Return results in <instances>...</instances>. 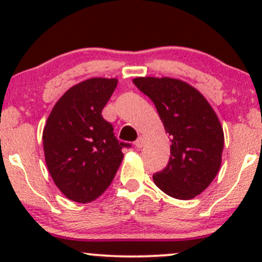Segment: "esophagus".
<instances>
[{"mask_svg":"<svg viewBox=\"0 0 262 262\" xmlns=\"http://www.w3.org/2000/svg\"><path fill=\"white\" fill-rule=\"evenodd\" d=\"M144 143H145V140H144V138H143V137H139L137 140H135L134 145L137 146L138 149H140V148H143V146H144Z\"/></svg>","mask_w":262,"mask_h":262,"instance_id":"esophagus-1","label":"esophagus"}]
</instances>
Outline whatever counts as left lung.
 Returning a JSON list of instances; mask_svg holds the SVG:
<instances>
[{
	"instance_id": "1",
	"label": "left lung",
	"mask_w": 262,
	"mask_h": 262,
	"mask_svg": "<svg viewBox=\"0 0 262 262\" xmlns=\"http://www.w3.org/2000/svg\"><path fill=\"white\" fill-rule=\"evenodd\" d=\"M134 85L154 102L171 137L170 159L155 172V185L177 200L203 192L218 173L224 134L217 114L188 83L170 77H137Z\"/></svg>"
}]
</instances>
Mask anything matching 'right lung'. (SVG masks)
<instances>
[{"instance_id": "1", "label": "right lung", "mask_w": 262, "mask_h": 262, "mask_svg": "<svg viewBox=\"0 0 262 262\" xmlns=\"http://www.w3.org/2000/svg\"><path fill=\"white\" fill-rule=\"evenodd\" d=\"M117 79H89L56 102L43 130L45 161L52 179L69 200L87 203L112 183L123 160L122 143L102 110Z\"/></svg>"}]
</instances>
